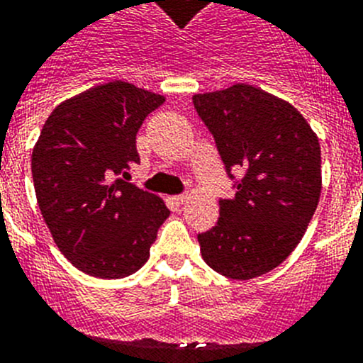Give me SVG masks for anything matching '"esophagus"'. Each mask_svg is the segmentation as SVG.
<instances>
[{
	"mask_svg": "<svg viewBox=\"0 0 363 363\" xmlns=\"http://www.w3.org/2000/svg\"><path fill=\"white\" fill-rule=\"evenodd\" d=\"M186 199H188V194H181V195H175V197H173L175 204H179V206H181V204H184Z\"/></svg>",
	"mask_w": 363,
	"mask_h": 363,
	"instance_id": "34e87169",
	"label": "esophagus"
}]
</instances>
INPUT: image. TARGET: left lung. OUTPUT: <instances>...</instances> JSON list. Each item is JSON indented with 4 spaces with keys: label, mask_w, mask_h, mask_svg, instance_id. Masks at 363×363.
Returning <instances> with one entry per match:
<instances>
[{
    "label": "left lung",
    "mask_w": 363,
    "mask_h": 363,
    "mask_svg": "<svg viewBox=\"0 0 363 363\" xmlns=\"http://www.w3.org/2000/svg\"><path fill=\"white\" fill-rule=\"evenodd\" d=\"M194 106L235 188L232 199H219L217 225L197 235L203 259L241 281L270 272L298 247L316 212V133L294 106L247 84L195 94Z\"/></svg>",
    "instance_id": "obj_1"
}]
</instances>
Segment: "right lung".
I'll list each match as a JSON object with an SVG mask.
<instances>
[{"mask_svg":"<svg viewBox=\"0 0 363 363\" xmlns=\"http://www.w3.org/2000/svg\"><path fill=\"white\" fill-rule=\"evenodd\" d=\"M164 96L107 82L60 104L33 150L38 206L60 252L82 272L118 279L150 257L169 210L124 181L140 162L137 133Z\"/></svg>","mask_w":363,"mask_h":363,"instance_id":"right-lung-1","label":"right lung"}]
</instances>
